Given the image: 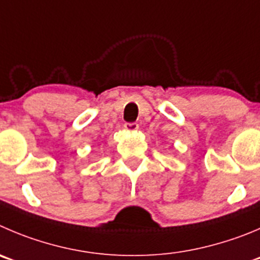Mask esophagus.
<instances>
[{
  "instance_id": "34e87169",
  "label": "esophagus",
  "mask_w": 260,
  "mask_h": 260,
  "mask_svg": "<svg viewBox=\"0 0 260 260\" xmlns=\"http://www.w3.org/2000/svg\"><path fill=\"white\" fill-rule=\"evenodd\" d=\"M124 128L127 131H129V132H135V131L138 129V124L137 123H125Z\"/></svg>"
}]
</instances>
